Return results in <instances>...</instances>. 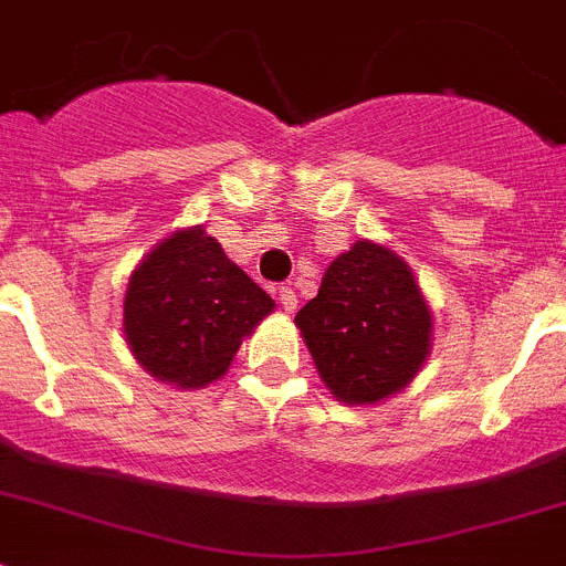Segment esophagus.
I'll return each mask as SVG.
<instances>
[{"label":"esophagus","instance_id":"34e87169","mask_svg":"<svg viewBox=\"0 0 566 566\" xmlns=\"http://www.w3.org/2000/svg\"><path fill=\"white\" fill-rule=\"evenodd\" d=\"M277 297H280V305H283V308H286L289 314H292V311L297 308V292H294L292 286H283V289H280Z\"/></svg>","mask_w":566,"mask_h":566}]
</instances>
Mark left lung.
Masks as SVG:
<instances>
[{
  "instance_id": "8db88e82",
  "label": "left lung",
  "mask_w": 566,
  "mask_h": 566,
  "mask_svg": "<svg viewBox=\"0 0 566 566\" xmlns=\"http://www.w3.org/2000/svg\"><path fill=\"white\" fill-rule=\"evenodd\" d=\"M294 322L319 378L347 406L402 391L430 355L433 316L411 266L367 239L327 266L319 294Z\"/></svg>"
}]
</instances>
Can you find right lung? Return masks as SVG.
Here are the masks:
<instances>
[{"label": "right lung", "mask_w": 566, "mask_h": 566, "mask_svg": "<svg viewBox=\"0 0 566 566\" xmlns=\"http://www.w3.org/2000/svg\"><path fill=\"white\" fill-rule=\"evenodd\" d=\"M272 311L274 300L197 224L160 241L130 274L125 338L160 384L202 389L228 373L241 338Z\"/></svg>", "instance_id": "1"}]
</instances>
